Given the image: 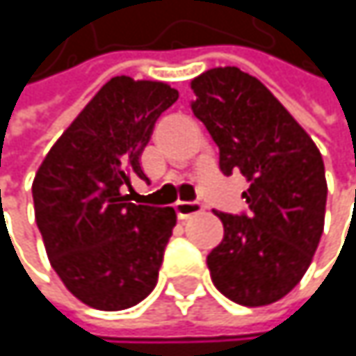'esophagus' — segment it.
Returning <instances> with one entry per match:
<instances>
[{"label":"esophagus","mask_w":356,"mask_h":356,"mask_svg":"<svg viewBox=\"0 0 356 356\" xmlns=\"http://www.w3.org/2000/svg\"><path fill=\"white\" fill-rule=\"evenodd\" d=\"M175 210H177V216L183 220V218H189L193 214H200L204 208L200 202H177L175 204Z\"/></svg>","instance_id":"34e87169"}]
</instances>
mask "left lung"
<instances>
[{
    "label": "left lung",
    "mask_w": 356,
    "mask_h": 356,
    "mask_svg": "<svg viewBox=\"0 0 356 356\" xmlns=\"http://www.w3.org/2000/svg\"><path fill=\"white\" fill-rule=\"evenodd\" d=\"M191 111L220 150V171L249 181L248 214L214 212L225 237L208 255L214 286L245 307L289 295L323 233L327 183L320 150L280 101L239 67L191 80Z\"/></svg>",
    "instance_id": "left-lung-1"
}]
</instances>
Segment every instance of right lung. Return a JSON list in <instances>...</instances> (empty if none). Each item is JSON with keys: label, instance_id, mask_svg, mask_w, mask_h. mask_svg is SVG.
Listing matches in <instances>:
<instances>
[{"label": "right lung", "instance_id": "add662e5", "mask_svg": "<svg viewBox=\"0 0 356 356\" xmlns=\"http://www.w3.org/2000/svg\"><path fill=\"white\" fill-rule=\"evenodd\" d=\"M179 99L165 82L115 76L53 144L33 181L35 218L65 289L101 312L146 299L173 235V208L136 206L121 187L146 179L140 156Z\"/></svg>", "mask_w": 356, "mask_h": 356}]
</instances>
